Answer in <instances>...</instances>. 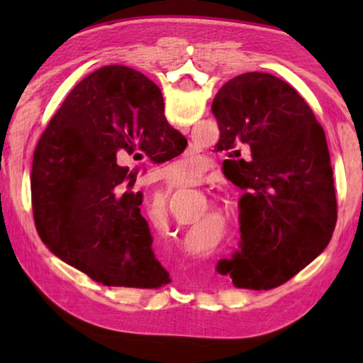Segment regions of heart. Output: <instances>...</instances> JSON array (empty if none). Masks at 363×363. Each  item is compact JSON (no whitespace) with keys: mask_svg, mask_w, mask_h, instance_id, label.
Returning a JSON list of instances; mask_svg holds the SVG:
<instances>
[{"mask_svg":"<svg viewBox=\"0 0 363 363\" xmlns=\"http://www.w3.org/2000/svg\"><path fill=\"white\" fill-rule=\"evenodd\" d=\"M201 169H203V167H201V162L199 158L186 157L167 164V167L160 171V174H162L163 179L169 186L182 187L199 181L201 176Z\"/></svg>","mask_w":363,"mask_h":363,"instance_id":"1","label":"heart"}]
</instances>
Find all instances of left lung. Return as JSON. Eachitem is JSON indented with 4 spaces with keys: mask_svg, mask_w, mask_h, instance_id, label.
<instances>
[{
    "mask_svg": "<svg viewBox=\"0 0 363 363\" xmlns=\"http://www.w3.org/2000/svg\"><path fill=\"white\" fill-rule=\"evenodd\" d=\"M211 112L227 177L245 190L242 250L218 262L237 288L270 290L311 264L333 235L336 195L330 152L311 107L284 79L248 72L227 82Z\"/></svg>",
    "mask_w": 363,
    "mask_h": 363,
    "instance_id": "8db88e82",
    "label": "left lung"
}]
</instances>
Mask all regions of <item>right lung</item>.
Instances as JSON below:
<instances>
[{
    "label": "right lung",
    "instance_id": "add662e5",
    "mask_svg": "<svg viewBox=\"0 0 363 363\" xmlns=\"http://www.w3.org/2000/svg\"><path fill=\"white\" fill-rule=\"evenodd\" d=\"M163 110L162 91L145 75L106 65L70 91L35 149L36 232L97 284L155 290L171 281L152 251L134 174L120 167L126 157L163 163L186 149Z\"/></svg>",
    "mask_w": 363,
    "mask_h": 363
}]
</instances>
